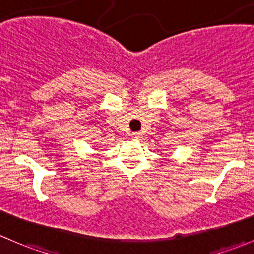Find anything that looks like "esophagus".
Instances as JSON below:
<instances>
[{"instance_id": "esophagus-1", "label": "esophagus", "mask_w": 254, "mask_h": 254, "mask_svg": "<svg viewBox=\"0 0 254 254\" xmlns=\"http://www.w3.org/2000/svg\"><path fill=\"white\" fill-rule=\"evenodd\" d=\"M140 137H142V133H140V132L132 133V138H134V139H139Z\"/></svg>"}]
</instances>
